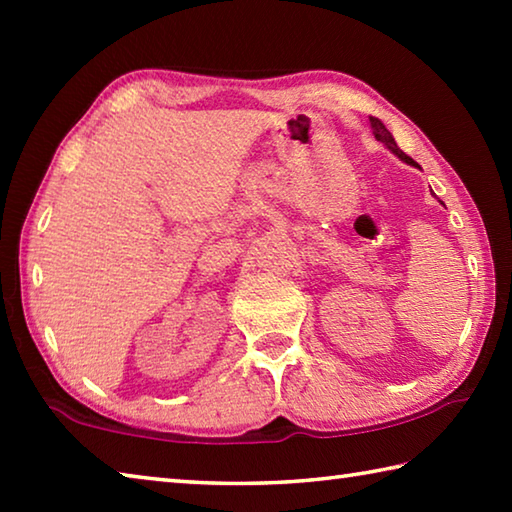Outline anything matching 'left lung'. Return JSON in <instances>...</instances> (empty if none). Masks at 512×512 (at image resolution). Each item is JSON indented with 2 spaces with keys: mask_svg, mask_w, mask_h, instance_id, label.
<instances>
[{
  "mask_svg": "<svg viewBox=\"0 0 512 512\" xmlns=\"http://www.w3.org/2000/svg\"><path fill=\"white\" fill-rule=\"evenodd\" d=\"M370 126H372V133H375L377 140L384 142V144L388 146V149H391V151L397 155V158H402L404 162H409V164H415L413 158H409V155H406V153L400 149V146H397V142L393 140L391 131H388V128H386L384 124H381V121H379L377 117H370Z\"/></svg>",
  "mask_w": 512,
  "mask_h": 512,
  "instance_id": "8db88e82",
  "label": "left lung"
}]
</instances>
